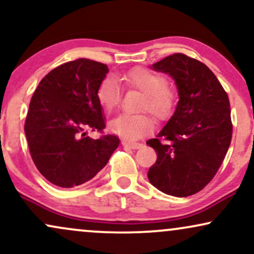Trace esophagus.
Masks as SVG:
<instances>
[{
    "mask_svg": "<svg viewBox=\"0 0 254 254\" xmlns=\"http://www.w3.org/2000/svg\"><path fill=\"white\" fill-rule=\"evenodd\" d=\"M122 145L129 146L131 149H139L140 146H142L140 143H132V142H127V140H123V142H122Z\"/></svg>",
    "mask_w": 254,
    "mask_h": 254,
    "instance_id": "34e87169",
    "label": "esophagus"
}]
</instances>
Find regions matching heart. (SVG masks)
I'll return each mask as SVG.
<instances>
[{
    "mask_svg": "<svg viewBox=\"0 0 254 254\" xmlns=\"http://www.w3.org/2000/svg\"><path fill=\"white\" fill-rule=\"evenodd\" d=\"M124 80L129 86L144 93L142 109L148 110L157 118H166L172 114L176 104V92L166 84V79L161 74L144 67H136L124 75ZM121 94L119 82L111 75L103 79L97 91L98 100L106 110L118 105ZM109 129L123 138L135 140L151 132L154 124L145 115L122 114L110 122Z\"/></svg>",
    "mask_w": 254,
    "mask_h": 254,
    "instance_id": "1",
    "label": "heart"
}]
</instances>
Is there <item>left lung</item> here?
I'll return each mask as SVG.
<instances>
[{
    "label": "left lung",
    "mask_w": 254,
    "mask_h": 254,
    "mask_svg": "<svg viewBox=\"0 0 254 254\" xmlns=\"http://www.w3.org/2000/svg\"><path fill=\"white\" fill-rule=\"evenodd\" d=\"M151 68L175 80L179 102L156 138L146 142L157 154L148 179L158 190L186 197L208 185L227 154L230 100L214 73L185 54L164 58Z\"/></svg>",
    "instance_id": "left-lung-1"
}]
</instances>
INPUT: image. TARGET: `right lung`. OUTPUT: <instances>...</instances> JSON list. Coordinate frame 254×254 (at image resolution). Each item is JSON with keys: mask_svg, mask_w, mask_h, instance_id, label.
<instances>
[{"mask_svg": "<svg viewBox=\"0 0 254 254\" xmlns=\"http://www.w3.org/2000/svg\"><path fill=\"white\" fill-rule=\"evenodd\" d=\"M108 66L78 59L52 69L40 81L29 104L24 133L30 156L41 175L61 188L93 179L118 148L119 138L86 136L105 127L97 97Z\"/></svg>", "mask_w": 254, "mask_h": 254, "instance_id": "1", "label": "right lung"}]
</instances>
